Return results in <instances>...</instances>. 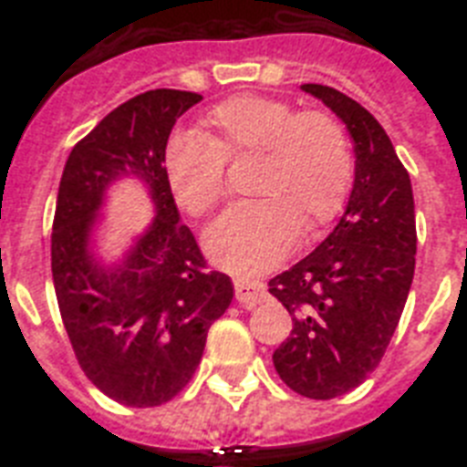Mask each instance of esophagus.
Segmentation results:
<instances>
[{
  "label": "esophagus",
  "mask_w": 467,
  "mask_h": 467,
  "mask_svg": "<svg viewBox=\"0 0 467 467\" xmlns=\"http://www.w3.org/2000/svg\"><path fill=\"white\" fill-rule=\"evenodd\" d=\"M264 296H266V288H264V284H259V281H244V278L234 281V298L240 300L244 307H249V310H252L259 300H264Z\"/></svg>",
  "instance_id": "obj_1"
}]
</instances>
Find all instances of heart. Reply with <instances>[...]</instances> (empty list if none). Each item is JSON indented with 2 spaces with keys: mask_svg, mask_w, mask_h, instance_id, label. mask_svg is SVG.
<instances>
[{
  "mask_svg": "<svg viewBox=\"0 0 467 467\" xmlns=\"http://www.w3.org/2000/svg\"><path fill=\"white\" fill-rule=\"evenodd\" d=\"M208 135L174 133L164 148V176L191 215H205L227 193V157L259 155L254 201L218 218L205 249L223 269L256 276L276 266L306 230L325 225L344 208L354 179L347 133L332 116L288 101L240 94L211 109Z\"/></svg>",
  "mask_w": 467,
  "mask_h": 467,
  "instance_id": "1",
  "label": "heart"
}]
</instances>
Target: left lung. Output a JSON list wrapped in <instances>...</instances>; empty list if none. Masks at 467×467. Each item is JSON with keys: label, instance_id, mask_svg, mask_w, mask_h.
Here are the masks:
<instances>
[{"label": "left lung", "instance_id": "obj_1", "mask_svg": "<svg viewBox=\"0 0 467 467\" xmlns=\"http://www.w3.org/2000/svg\"><path fill=\"white\" fill-rule=\"evenodd\" d=\"M300 89L347 126L354 186L332 233L269 281L271 296L293 315L274 366L303 398L332 400L376 370L398 329L414 278V196L390 138L361 104L325 84Z\"/></svg>", "mask_w": 467, "mask_h": 467}]
</instances>
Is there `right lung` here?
I'll return each mask as SVG.
<instances>
[{"mask_svg":"<svg viewBox=\"0 0 467 467\" xmlns=\"http://www.w3.org/2000/svg\"><path fill=\"white\" fill-rule=\"evenodd\" d=\"M201 94L152 89L113 109L69 152L53 220V284L84 376L128 407H157L196 373L208 329L230 307L233 281L205 269L164 176L176 119ZM143 183L156 218L116 263L96 252L108 191Z\"/></svg>","mask_w":467,"mask_h":467,"instance_id":"right-lung-1","label":"right lung"}]
</instances>
